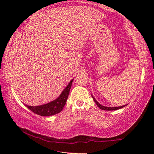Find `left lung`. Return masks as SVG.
Wrapping results in <instances>:
<instances>
[{"mask_svg": "<svg viewBox=\"0 0 154 154\" xmlns=\"http://www.w3.org/2000/svg\"><path fill=\"white\" fill-rule=\"evenodd\" d=\"M92 98L94 99V102L96 103V105H97V106H98L99 108H100V109H102V110H105V111H115V110H118V109H122L125 106H126L127 105H123V106H113V107H109V106H103L102 105H100V103H98V101L96 100V99L94 98V96L92 95Z\"/></svg>", "mask_w": 154, "mask_h": 154, "instance_id": "1", "label": "left lung"}]
</instances>
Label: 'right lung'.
<instances>
[{
  "label": "right lung",
  "instance_id": "add662e5",
  "mask_svg": "<svg viewBox=\"0 0 154 154\" xmlns=\"http://www.w3.org/2000/svg\"><path fill=\"white\" fill-rule=\"evenodd\" d=\"M73 81L72 79L69 82L67 86L64 88L58 98L54 100L51 102H49L47 104H44L42 105L38 106H26L32 111L34 113L41 116H50L57 114L60 112L63 109L64 106L66 103V100L69 96V94L71 90L72 82Z\"/></svg>",
  "mask_w": 154,
  "mask_h": 154
}]
</instances>
